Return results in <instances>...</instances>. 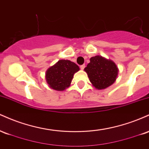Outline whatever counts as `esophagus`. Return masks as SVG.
Segmentation results:
<instances>
[{
  "mask_svg": "<svg viewBox=\"0 0 149 149\" xmlns=\"http://www.w3.org/2000/svg\"><path fill=\"white\" fill-rule=\"evenodd\" d=\"M85 67V64H82V65H80V69H82V70L84 69Z\"/></svg>",
  "mask_w": 149,
  "mask_h": 149,
  "instance_id": "esophagus-1",
  "label": "esophagus"
}]
</instances>
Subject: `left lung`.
Wrapping results in <instances>:
<instances>
[{"label": "left lung", "instance_id": "left-lung-1", "mask_svg": "<svg viewBox=\"0 0 149 149\" xmlns=\"http://www.w3.org/2000/svg\"><path fill=\"white\" fill-rule=\"evenodd\" d=\"M90 81L98 90L105 89L115 82L118 76L117 66L111 60L102 56L90 58V62L85 68Z\"/></svg>", "mask_w": 149, "mask_h": 149}]
</instances>
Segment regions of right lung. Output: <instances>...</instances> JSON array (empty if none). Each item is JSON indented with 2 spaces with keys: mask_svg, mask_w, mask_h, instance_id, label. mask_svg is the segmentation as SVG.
Masks as SVG:
<instances>
[{
  "mask_svg": "<svg viewBox=\"0 0 149 149\" xmlns=\"http://www.w3.org/2000/svg\"><path fill=\"white\" fill-rule=\"evenodd\" d=\"M79 71L77 64L69 60H59L46 72V81L53 90H64L69 87L73 74Z\"/></svg>",
  "mask_w": 149,
  "mask_h": 149,
  "instance_id": "right-lung-1",
  "label": "right lung"
}]
</instances>
